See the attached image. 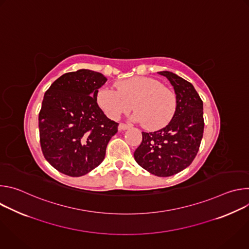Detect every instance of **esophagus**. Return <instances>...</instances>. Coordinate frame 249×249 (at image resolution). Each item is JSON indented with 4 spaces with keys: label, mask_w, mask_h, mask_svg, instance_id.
<instances>
[{
    "label": "esophagus",
    "mask_w": 249,
    "mask_h": 249,
    "mask_svg": "<svg viewBox=\"0 0 249 249\" xmlns=\"http://www.w3.org/2000/svg\"><path fill=\"white\" fill-rule=\"evenodd\" d=\"M129 127H130V125H127V124H125V123H120L119 126H118V129H119L120 131H124V130L128 129Z\"/></svg>",
    "instance_id": "esophagus-1"
}]
</instances>
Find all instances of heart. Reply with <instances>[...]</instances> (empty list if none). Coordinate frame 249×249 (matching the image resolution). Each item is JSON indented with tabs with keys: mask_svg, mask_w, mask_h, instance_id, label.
<instances>
[{
	"mask_svg": "<svg viewBox=\"0 0 249 249\" xmlns=\"http://www.w3.org/2000/svg\"><path fill=\"white\" fill-rule=\"evenodd\" d=\"M116 87L102 88L97 93L98 105L110 119L117 120L134 107L135 120L150 130L161 129L171 120L175 94L158 80L134 77L118 82Z\"/></svg>",
	"mask_w": 249,
	"mask_h": 249,
	"instance_id": "1",
	"label": "heart"
}]
</instances>
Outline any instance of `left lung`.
Listing matches in <instances>:
<instances>
[{
    "mask_svg": "<svg viewBox=\"0 0 249 249\" xmlns=\"http://www.w3.org/2000/svg\"><path fill=\"white\" fill-rule=\"evenodd\" d=\"M176 94V109L168 125L142 132L143 141L134 153L137 163L157 176L166 177L189 166L200 148L204 132L203 101L191 83L162 71Z\"/></svg>",
    "mask_w": 249,
    "mask_h": 249,
    "instance_id": "1",
    "label": "left lung"
}]
</instances>
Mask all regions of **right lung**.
Returning a JSON list of instances; mask_svg holds the SVG:
<instances>
[{"label": "right lung", "instance_id": "obj_1", "mask_svg": "<svg viewBox=\"0 0 249 249\" xmlns=\"http://www.w3.org/2000/svg\"><path fill=\"white\" fill-rule=\"evenodd\" d=\"M107 81L90 70L66 73L46 90L38 116L40 146L45 160L58 171L85 175L105 157L118 123L106 117L97 92Z\"/></svg>", "mask_w": 249, "mask_h": 249}]
</instances>
